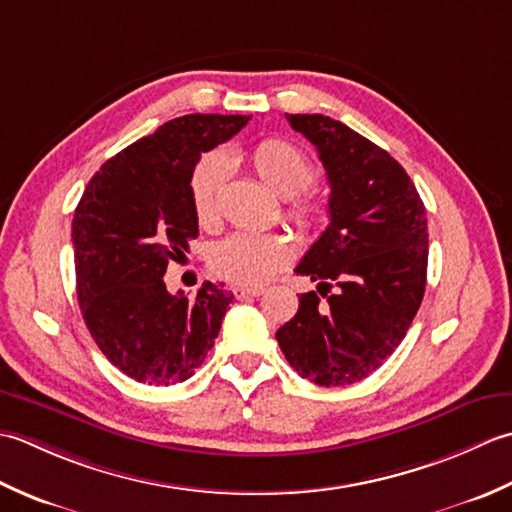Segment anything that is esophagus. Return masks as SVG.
I'll use <instances>...</instances> for the list:
<instances>
[{
  "mask_svg": "<svg viewBox=\"0 0 512 512\" xmlns=\"http://www.w3.org/2000/svg\"><path fill=\"white\" fill-rule=\"evenodd\" d=\"M263 287H234V296L238 300H245V298H256L263 294Z\"/></svg>",
  "mask_w": 512,
  "mask_h": 512,
  "instance_id": "1",
  "label": "esophagus"
}]
</instances>
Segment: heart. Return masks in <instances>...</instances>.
<instances>
[{"mask_svg": "<svg viewBox=\"0 0 512 512\" xmlns=\"http://www.w3.org/2000/svg\"><path fill=\"white\" fill-rule=\"evenodd\" d=\"M258 181L280 198H293L287 216L302 232L316 229L325 207L314 196H298L314 183L316 170L300 148L285 139H267L249 152ZM229 159L221 152L205 154L198 161L190 181V196L196 221L205 229L221 223V198L229 176ZM294 258V247L283 234H249L238 232L218 243L210 254V267L218 278L232 285L258 287L287 267Z\"/></svg>", "mask_w": 512, "mask_h": 512, "instance_id": "1", "label": "heart"}]
</instances>
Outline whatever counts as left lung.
Listing matches in <instances>:
<instances>
[{"label":"left lung","mask_w":512,"mask_h":512,"mask_svg":"<svg viewBox=\"0 0 512 512\" xmlns=\"http://www.w3.org/2000/svg\"><path fill=\"white\" fill-rule=\"evenodd\" d=\"M285 117L316 145L331 194L329 227L296 267L318 287L300 296L298 314L276 340L302 378L344 387L391 356L422 305L426 210L387 150L325 114Z\"/></svg>","instance_id":"1"}]
</instances>
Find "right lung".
I'll return each instance as SVG.
<instances>
[{
  "instance_id": "1",
  "label": "right lung",
  "mask_w": 512,
  "mask_h": 512,
  "mask_svg": "<svg viewBox=\"0 0 512 512\" xmlns=\"http://www.w3.org/2000/svg\"><path fill=\"white\" fill-rule=\"evenodd\" d=\"M243 114H185L92 176L72 218L77 298L90 336L128 378L168 387L201 367L234 296L203 283L170 294L163 274L198 236V159L245 128Z\"/></svg>"
}]
</instances>
